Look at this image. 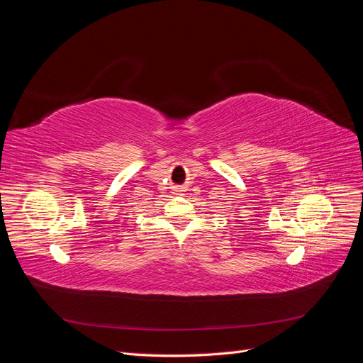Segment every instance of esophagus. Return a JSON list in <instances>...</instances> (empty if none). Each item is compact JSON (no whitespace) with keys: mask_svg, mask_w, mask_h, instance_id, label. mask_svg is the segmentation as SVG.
I'll use <instances>...</instances> for the list:
<instances>
[{"mask_svg":"<svg viewBox=\"0 0 363 363\" xmlns=\"http://www.w3.org/2000/svg\"><path fill=\"white\" fill-rule=\"evenodd\" d=\"M174 192H175V194H182V192H184V189L182 188V186H175V188H174Z\"/></svg>","mask_w":363,"mask_h":363,"instance_id":"esophagus-1","label":"esophagus"}]
</instances>
